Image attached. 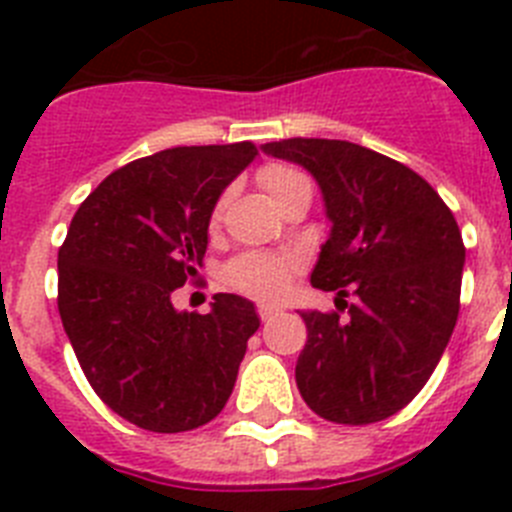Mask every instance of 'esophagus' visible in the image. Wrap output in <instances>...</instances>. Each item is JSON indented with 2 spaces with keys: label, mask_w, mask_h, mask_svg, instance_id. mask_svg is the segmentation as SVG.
<instances>
[{
  "label": "esophagus",
  "mask_w": 512,
  "mask_h": 512,
  "mask_svg": "<svg viewBox=\"0 0 512 512\" xmlns=\"http://www.w3.org/2000/svg\"><path fill=\"white\" fill-rule=\"evenodd\" d=\"M256 312H259L261 323H266V320H271V318H274V315H277L279 307H274V305H259V307H256Z\"/></svg>",
  "instance_id": "34e87169"
}]
</instances>
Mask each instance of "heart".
Segmentation results:
<instances>
[{
	"label": "heart",
	"mask_w": 512,
	"mask_h": 512,
	"mask_svg": "<svg viewBox=\"0 0 512 512\" xmlns=\"http://www.w3.org/2000/svg\"><path fill=\"white\" fill-rule=\"evenodd\" d=\"M259 184L271 202L282 205L287 197H292L300 189L310 187L307 176L300 169L289 164H266L259 169ZM225 200H217L212 210V223L223 215ZM302 269V256L297 253H271V251H246L241 256L228 261L225 266V279L233 289L243 295L259 297V300H277L287 292L289 282L297 271Z\"/></svg>",
	"instance_id": "obj_1"
}]
</instances>
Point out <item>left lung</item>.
<instances>
[{
  "mask_svg": "<svg viewBox=\"0 0 512 512\" xmlns=\"http://www.w3.org/2000/svg\"><path fill=\"white\" fill-rule=\"evenodd\" d=\"M264 151L318 179L333 223L310 282L338 302L302 312L297 390L330 423L390 418L431 379L459 318L467 248L454 212L413 169L348 140L287 138ZM348 291L354 306L340 300Z\"/></svg>",
  "mask_w": 512,
  "mask_h": 512,
  "instance_id": "1",
  "label": "left lung"
}]
</instances>
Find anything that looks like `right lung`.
Segmentation results:
<instances>
[{"label":"right lung","instance_id":"add662e5","mask_svg":"<svg viewBox=\"0 0 512 512\" xmlns=\"http://www.w3.org/2000/svg\"><path fill=\"white\" fill-rule=\"evenodd\" d=\"M256 153L243 140L135 158L81 202L58 248V312L81 372L143 431L210 423L259 330L238 295H215L207 315L171 305L205 259L217 197Z\"/></svg>","mask_w":512,"mask_h":512}]
</instances>
